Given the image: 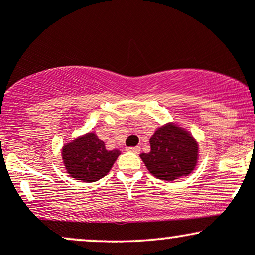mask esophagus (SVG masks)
<instances>
[{
    "label": "esophagus",
    "instance_id": "esophagus-1",
    "mask_svg": "<svg viewBox=\"0 0 255 255\" xmlns=\"http://www.w3.org/2000/svg\"><path fill=\"white\" fill-rule=\"evenodd\" d=\"M127 151L133 152V153L137 154L140 152V147H139V146H135V147H127Z\"/></svg>",
    "mask_w": 255,
    "mask_h": 255
}]
</instances>
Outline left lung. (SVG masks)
<instances>
[{
    "instance_id": "left-lung-1",
    "label": "left lung",
    "mask_w": 255,
    "mask_h": 255,
    "mask_svg": "<svg viewBox=\"0 0 255 255\" xmlns=\"http://www.w3.org/2000/svg\"><path fill=\"white\" fill-rule=\"evenodd\" d=\"M151 151L140 158L154 177L174 181L192 174L199 159L195 137L175 122L158 127L150 137Z\"/></svg>"
}]
</instances>
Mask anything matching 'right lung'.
<instances>
[{
  "label": "right lung",
  "mask_w": 255,
  "mask_h": 255,
  "mask_svg": "<svg viewBox=\"0 0 255 255\" xmlns=\"http://www.w3.org/2000/svg\"><path fill=\"white\" fill-rule=\"evenodd\" d=\"M61 154L69 176L83 182H95L108 175L121 151H108L97 134L90 131L64 144Z\"/></svg>",
  "instance_id": "add662e5"
}]
</instances>
